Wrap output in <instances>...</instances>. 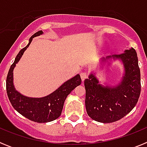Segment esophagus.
Segmentation results:
<instances>
[{
    "label": "esophagus",
    "instance_id": "34e87169",
    "mask_svg": "<svg viewBox=\"0 0 147 147\" xmlns=\"http://www.w3.org/2000/svg\"><path fill=\"white\" fill-rule=\"evenodd\" d=\"M80 76H81L82 80V81H84L85 79H87V78H88V74H87L86 72H82L81 74H80Z\"/></svg>",
    "mask_w": 147,
    "mask_h": 147
}]
</instances>
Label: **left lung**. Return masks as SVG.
Returning a JSON list of instances; mask_svg holds the SVG:
<instances>
[{"mask_svg": "<svg viewBox=\"0 0 147 147\" xmlns=\"http://www.w3.org/2000/svg\"><path fill=\"white\" fill-rule=\"evenodd\" d=\"M122 60L124 76L119 85L102 86L93 74L85 80V107L90 117L102 123H112L129 113L137 104L141 93V72L137 53L133 48L121 54L108 56Z\"/></svg>", "mask_w": 147, "mask_h": 147, "instance_id": "left-lung-1", "label": "left lung"}]
</instances>
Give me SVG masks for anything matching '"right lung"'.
<instances>
[{"instance_id": "obj_1", "label": "right lung", "mask_w": 147, "mask_h": 147, "mask_svg": "<svg viewBox=\"0 0 147 147\" xmlns=\"http://www.w3.org/2000/svg\"><path fill=\"white\" fill-rule=\"evenodd\" d=\"M42 31L34 34L29 39V42L18 53L13 62L6 77V93L13 107L19 113L32 121L45 123L52 121L60 116L63 105L67 95L78 85H81L80 75L65 82L57 90L47 96L42 98H30L24 96L15 90L13 85V70L20 60L23 53L29 46L34 37L42 34Z\"/></svg>"}]
</instances>
